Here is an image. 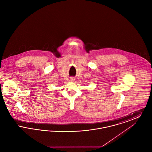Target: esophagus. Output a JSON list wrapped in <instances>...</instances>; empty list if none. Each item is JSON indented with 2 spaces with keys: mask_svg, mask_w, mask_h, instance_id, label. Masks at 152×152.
I'll use <instances>...</instances> for the list:
<instances>
[{
  "mask_svg": "<svg viewBox=\"0 0 152 152\" xmlns=\"http://www.w3.org/2000/svg\"><path fill=\"white\" fill-rule=\"evenodd\" d=\"M75 79L74 77H73L70 78V81H72V82L74 81H75Z\"/></svg>",
  "mask_w": 152,
  "mask_h": 152,
  "instance_id": "obj_1",
  "label": "esophagus"
}]
</instances>
